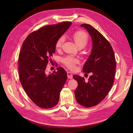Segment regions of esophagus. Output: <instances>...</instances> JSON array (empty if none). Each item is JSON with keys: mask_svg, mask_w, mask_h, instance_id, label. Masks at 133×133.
Wrapping results in <instances>:
<instances>
[{"mask_svg": "<svg viewBox=\"0 0 133 133\" xmlns=\"http://www.w3.org/2000/svg\"><path fill=\"white\" fill-rule=\"evenodd\" d=\"M67 77L68 79H72L73 78V75L72 73H71L70 72H67Z\"/></svg>", "mask_w": 133, "mask_h": 133, "instance_id": "1", "label": "esophagus"}]
</instances>
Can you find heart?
Masks as SVG:
<instances>
[{"instance_id": "heart-1", "label": "heart", "mask_w": 133, "mask_h": 133, "mask_svg": "<svg viewBox=\"0 0 133 133\" xmlns=\"http://www.w3.org/2000/svg\"><path fill=\"white\" fill-rule=\"evenodd\" d=\"M72 37L75 41L76 45L78 47L83 48L86 46L88 43V38L87 34L83 31H79L75 32L72 35ZM65 39L64 37H60L56 42L55 47L58 50L61 48L63 44L64 43ZM64 64L69 68L74 69L75 68V64L79 62V60L71 56H67L62 59Z\"/></svg>"}]
</instances>
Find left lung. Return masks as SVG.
Returning a JSON list of instances; mask_svg holds the SVG:
<instances>
[{
  "label": "left lung",
  "instance_id": "1",
  "mask_svg": "<svg viewBox=\"0 0 133 133\" xmlns=\"http://www.w3.org/2000/svg\"><path fill=\"white\" fill-rule=\"evenodd\" d=\"M87 30L91 37L92 49L83 65L86 74L92 73L88 81L79 75H73L78 86L75 90L77 102L86 107L97 105L105 97L112 87L116 68L115 55L108 40L91 25H80Z\"/></svg>",
  "mask_w": 133,
  "mask_h": 133
}]
</instances>
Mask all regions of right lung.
<instances>
[{
    "label": "right lung",
    "mask_w": 133,
    "mask_h": 133,
    "mask_svg": "<svg viewBox=\"0 0 133 133\" xmlns=\"http://www.w3.org/2000/svg\"><path fill=\"white\" fill-rule=\"evenodd\" d=\"M63 22L48 25L31 33L23 44L19 56V74L21 84L27 95L42 108L57 104L67 79L62 67L46 74V67L55 51V44L71 25Z\"/></svg>",
    "instance_id": "add662e5"
}]
</instances>
